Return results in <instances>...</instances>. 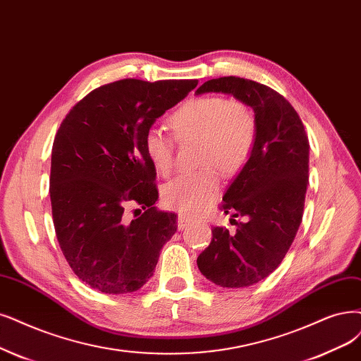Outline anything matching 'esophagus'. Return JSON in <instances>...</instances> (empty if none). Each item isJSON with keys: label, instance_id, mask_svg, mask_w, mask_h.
I'll return each instance as SVG.
<instances>
[{"label": "esophagus", "instance_id": "34e87169", "mask_svg": "<svg viewBox=\"0 0 361 361\" xmlns=\"http://www.w3.org/2000/svg\"><path fill=\"white\" fill-rule=\"evenodd\" d=\"M190 223V219L185 216V214H178V219H177V224H178V231H183L185 226H188Z\"/></svg>", "mask_w": 361, "mask_h": 361}]
</instances>
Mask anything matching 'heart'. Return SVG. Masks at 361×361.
Wrapping results in <instances>:
<instances>
[{
    "instance_id": "1",
    "label": "heart",
    "mask_w": 361,
    "mask_h": 361,
    "mask_svg": "<svg viewBox=\"0 0 361 361\" xmlns=\"http://www.w3.org/2000/svg\"><path fill=\"white\" fill-rule=\"evenodd\" d=\"M171 125L180 141L201 140L199 164L207 166L166 183L162 199L172 209L199 214L220 190L216 168L224 176H233L245 165L256 142V117L244 102L201 97L183 104L172 114ZM142 145L154 169L168 176L173 166L172 137L159 126H150L144 132Z\"/></svg>"
}]
</instances>
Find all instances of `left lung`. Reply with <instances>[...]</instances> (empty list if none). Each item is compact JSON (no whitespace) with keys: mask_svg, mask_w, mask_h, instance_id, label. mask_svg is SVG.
I'll list each match as a JSON object with an SVG mask.
<instances>
[{"mask_svg":"<svg viewBox=\"0 0 361 361\" xmlns=\"http://www.w3.org/2000/svg\"><path fill=\"white\" fill-rule=\"evenodd\" d=\"M224 93L251 106L257 135L252 152L223 196L226 214L245 217L235 233L214 228L197 257L207 279L226 288L257 284L286 257L302 221L310 141L291 104L274 89L241 77L205 82L195 93Z\"/></svg>","mask_w":361,"mask_h":361,"instance_id":"1","label":"left lung"}]
</instances>
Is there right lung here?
I'll return each instance as SVG.
<instances>
[{
	"mask_svg": "<svg viewBox=\"0 0 361 361\" xmlns=\"http://www.w3.org/2000/svg\"><path fill=\"white\" fill-rule=\"evenodd\" d=\"M196 86L197 80H118L92 90L62 120L51 149L53 224L66 262L92 288L137 291L177 232V216L154 207L156 169L142 138ZM129 202L145 209L132 222L123 214Z\"/></svg>",
	"mask_w": 361,
	"mask_h": 361,
	"instance_id": "obj_1",
	"label": "right lung"
}]
</instances>
